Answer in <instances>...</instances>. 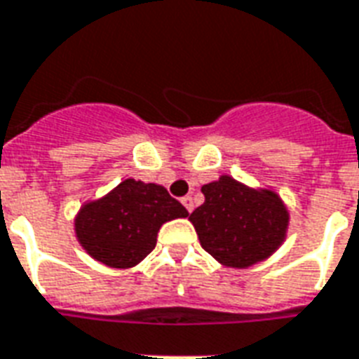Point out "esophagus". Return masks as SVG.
<instances>
[{"label":"esophagus","mask_w":359,"mask_h":359,"mask_svg":"<svg viewBox=\"0 0 359 359\" xmlns=\"http://www.w3.org/2000/svg\"><path fill=\"white\" fill-rule=\"evenodd\" d=\"M182 204L185 206V208H187V212H189V214L193 212V210H195V202H193V196H183Z\"/></svg>","instance_id":"esophagus-1"}]
</instances>
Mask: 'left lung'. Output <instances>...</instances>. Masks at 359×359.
<instances>
[{"mask_svg": "<svg viewBox=\"0 0 359 359\" xmlns=\"http://www.w3.org/2000/svg\"><path fill=\"white\" fill-rule=\"evenodd\" d=\"M204 204L189 215L201 246L217 263L248 269L285 242L290 210L271 187H250L223 174L202 185Z\"/></svg>", "mask_w": 359, "mask_h": 359, "instance_id": "left-lung-1", "label": "left lung"}]
</instances>
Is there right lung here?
Segmentation results:
<instances>
[{"label": "right lung", "instance_id": "obj_1", "mask_svg": "<svg viewBox=\"0 0 359 359\" xmlns=\"http://www.w3.org/2000/svg\"><path fill=\"white\" fill-rule=\"evenodd\" d=\"M187 215L163 185L126 177L109 193L81 206L74 231L94 261L111 269H132L153 252L164 223Z\"/></svg>", "mask_w": 359, "mask_h": 359}]
</instances>
